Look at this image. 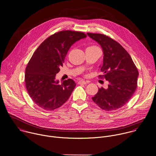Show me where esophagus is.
Here are the masks:
<instances>
[{"instance_id": "34e87169", "label": "esophagus", "mask_w": 156, "mask_h": 156, "mask_svg": "<svg viewBox=\"0 0 156 156\" xmlns=\"http://www.w3.org/2000/svg\"><path fill=\"white\" fill-rule=\"evenodd\" d=\"M87 83V82H86L85 81H83V80H80L78 82V84H86Z\"/></svg>"}]
</instances>
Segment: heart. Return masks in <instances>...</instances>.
<instances>
[{"mask_svg":"<svg viewBox=\"0 0 156 156\" xmlns=\"http://www.w3.org/2000/svg\"><path fill=\"white\" fill-rule=\"evenodd\" d=\"M89 48H98L96 46H90V47H89Z\"/></svg>","mask_w":156,"mask_h":156,"instance_id":"obj_1","label":"heart"}]
</instances>
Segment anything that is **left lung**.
<instances>
[{
	"instance_id": "1",
	"label": "left lung",
	"mask_w": 156,
	"mask_h": 156,
	"mask_svg": "<svg viewBox=\"0 0 156 156\" xmlns=\"http://www.w3.org/2000/svg\"><path fill=\"white\" fill-rule=\"evenodd\" d=\"M103 51V64L99 75L109 81L108 88H99L92 100L106 111L124 106L131 99L137 86L138 70L131 56L117 41L105 34L87 33Z\"/></svg>"
}]
</instances>
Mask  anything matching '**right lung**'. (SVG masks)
<instances>
[{
	"mask_svg": "<svg viewBox=\"0 0 156 156\" xmlns=\"http://www.w3.org/2000/svg\"><path fill=\"white\" fill-rule=\"evenodd\" d=\"M86 36L83 32L61 31L47 38L34 51L25 69V81L30 97L39 107L53 111L69 99L76 86L75 81L68 79L59 84L56 75L70 47Z\"/></svg>",
	"mask_w": 156,
	"mask_h": 156,
	"instance_id": "1",
	"label": "right lung"
}]
</instances>
